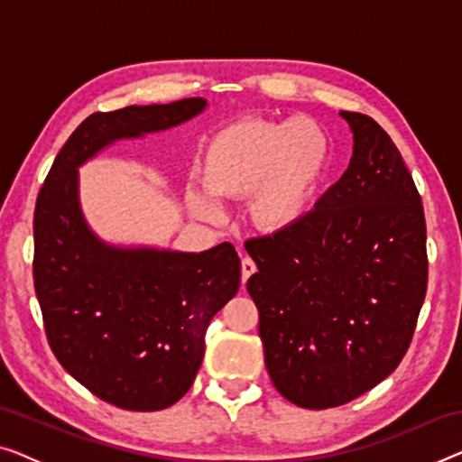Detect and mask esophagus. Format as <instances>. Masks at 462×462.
<instances>
[{
    "label": "esophagus",
    "instance_id": "1",
    "mask_svg": "<svg viewBox=\"0 0 462 462\" xmlns=\"http://www.w3.org/2000/svg\"><path fill=\"white\" fill-rule=\"evenodd\" d=\"M240 270H243V284H246V280H249L251 275H253L254 272H257V265H254L253 259L245 257L243 263H240Z\"/></svg>",
    "mask_w": 462,
    "mask_h": 462
}]
</instances>
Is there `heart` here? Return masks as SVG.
<instances>
[{"instance_id": "b5f03b06", "label": "heart", "mask_w": 462, "mask_h": 462, "mask_svg": "<svg viewBox=\"0 0 462 462\" xmlns=\"http://www.w3.org/2000/svg\"><path fill=\"white\" fill-rule=\"evenodd\" d=\"M329 162L332 144L318 120L245 118L211 136L199 174L213 199L249 197L246 219L254 230L282 234L311 213ZM209 197L190 192L189 208L216 216Z\"/></svg>"}]
</instances>
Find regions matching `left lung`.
Wrapping results in <instances>:
<instances>
[{
	"label": "left lung",
	"mask_w": 462,
	"mask_h": 462,
	"mask_svg": "<svg viewBox=\"0 0 462 462\" xmlns=\"http://www.w3.org/2000/svg\"><path fill=\"white\" fill-rule=\"evenodd\" d=\"M353 157L297 228L246 243L265 367L302 409L353 401L407 353L428 288L425 216L401 151L374 118L340 112Z\"/></svg>",
	"instance_id": "1"
}]
</instances>
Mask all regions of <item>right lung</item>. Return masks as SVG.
Masks as SVG:
<instances>
[{"mask_svg":"<svg viewBox=\"0 0 462 462\" xmlns=\"http://www.w3.org/2000/svg\"><path fill=\"white\" fill-rule=\"evenodd\" d=\"M208 99L97 112L55 157L34 208V292L47 340L68 374L101 401L162 411L180 401L205 355V329L240 286L230 243L184 253L116 245L88 226L79 170L118 141L165 133Z\"/></svg>","mask_w":462,"mask_h":462,"instance_id":"right-lung-1","label":"right lung"}]
</instances>
